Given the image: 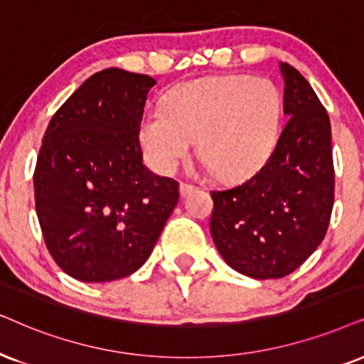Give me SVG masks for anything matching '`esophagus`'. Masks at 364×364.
<instances>
[{
    "label": "esophagus",
    "mask_w": 364,
    "mask_h": 364,
    "mask_svg": "<svg viewBox=\"0 0 364 364\" xmlns=\"http://www.w3.org/2000/svg\"><path fill=\"white\" fill-rule=\"evenodd\" d=\"M193 191H196V186L191 185V183H181V185H179V193H181L183 196L190 195Z\"/></svg>",
    "instance_id": "34e87169"
}]
</instances>
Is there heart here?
Returning <instances> with one entry per match:
<instances>
[{"mask_svg": "<svg viewBox=\"0 0 364 364\" xmlns=\"http://www.w3.org/2000/svg\"><path fill=\"white\" fill-rule=\"evenodd\" d=\"M282 124V95L264 77L213 75L169 92L141 119L139 141L156 171L173 173L191 153L220 179L252 176L267 163Z\"/></svg>", "mask_w": 364, "mask_h": 364, "instance_id": "1", "label": "heart"}]
</instances>
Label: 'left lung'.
Listing matches in <instances>:
<instances>
[{"label":"left lung","mask_w":364,"mask_h":364,"mask_svg":"<svg viewBox=\"0 0 364 364\" xmlns=\"http://www.w3.org/2000/svg\"><path fill=\"white\" fill-rule=\"evenodd\" d=\"M284 124L267 163L242 185L211 191L210 230L237 272L267 280L292 274L328 232L334 163L328 110L301 72L280 63Z\"/></svg>","instance_id":"1"}]
</instances>
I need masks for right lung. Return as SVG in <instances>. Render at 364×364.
Returning <instances> with one entry per match:
<instances>
[{
	"label": "right lung",
	"instance_id": "1",
	"mask_svg": "<svg viewBox=\"0 0 364 364\" xmlns=\"http://www.w3.org/2000/svg\"><path fill=\"white\" fill-rule=\"evenodd\" d=\"M156 80L122 68L89 77L53 114L33 173L35 208L57 265L110 282L149 259L179 185L142 164L139 126Z\"/></svg>",
	"mask_w": 364,
	"mask_h": 364
}]
</instances>
